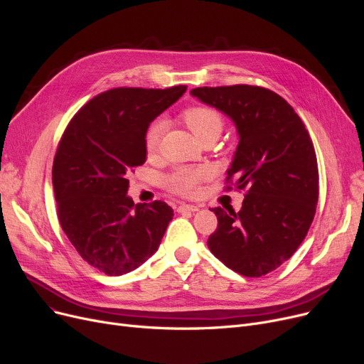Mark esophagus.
Masks as SVG:
<instances>
[{"label": "esophagus", "mask_w": 364, "mask_h": 364, "mask_svg": "<svg viewBox=\"0 0 364 364\" xmlns=\"http://www.w3.org/2000/svg\"><path fill=\"white\" fill-rule=\"evenodd\" d=\"M177 211H178V213H196V211H199V206L181 203V205L177 208Z\"/></svg>", "instance_id": "esophagus-1"}]
</instances>
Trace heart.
I'll use <instances>...</instances> for the list:
<instances>
[{"mask_svg":"<svg viewBox=\"0 0 364 364\" xmlns=\"http://www.w3.org/2000/svg\"><path fill=\"white\" fill-rule=\"evenodd\" d=\"M183 121L195 134V137L200 141L205 137L209 136H220L223 131V118L221 114L208 106H192L183 112ZM164 131L162 122H153L144 136V146L147 153H155L158 150L161 136ZM211 176V171L205 166L199 168H177L168 174L164 178V186L169 190V192L184 196L192 198L198 195L200 183L208 180Z\"/></svg>","mask_w":364,"mask_h":364,"instance_id":"b5f03b06","label":"heart"}]
</instances>
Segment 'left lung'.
<instances>
[{
	"instance_id": "left-lung-1",
	"label": "left lung",
	"mask_w": 364,
	"mask_h": 364,
	"mask_svg": "<svg viewBox=\"0 0 364 364\" xmlns=\"http://www.w3.org/2000/svg\"><path fill=\"white\" fill-rule=\"evenodd\" d=\"M190 94L235 122L239 144L225 188L246 190L239 213L213 209L218 227L208 247L233 272L261 277L294 255L314 220L318 169L310 134L272 90L227 85Z\"/></svg>"
}]
</instances>
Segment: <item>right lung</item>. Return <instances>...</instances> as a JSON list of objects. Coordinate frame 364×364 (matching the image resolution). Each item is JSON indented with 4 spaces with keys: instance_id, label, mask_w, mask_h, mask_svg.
Returning <instances> with one entry per match:
<instances>
[{
    "instance_id": "add662e5",
    "label": "right lung",
    "mask_w": 364,
    "mask_h": 364,
    "mask_svg": "<svg viewBox=\"0 0 364 364\" xmlns=\"http://www.w3.org/2000/svg\"><path fill=\"white\" fill-rule=\"evenodd\" d=\"M186 90H107L76 112L57 146V217L76 252L107 276L136 270L155 254L174 215L162 200L134 205L128 176L146 162L150 122Z\"/></svg>"
}]
</instances>
